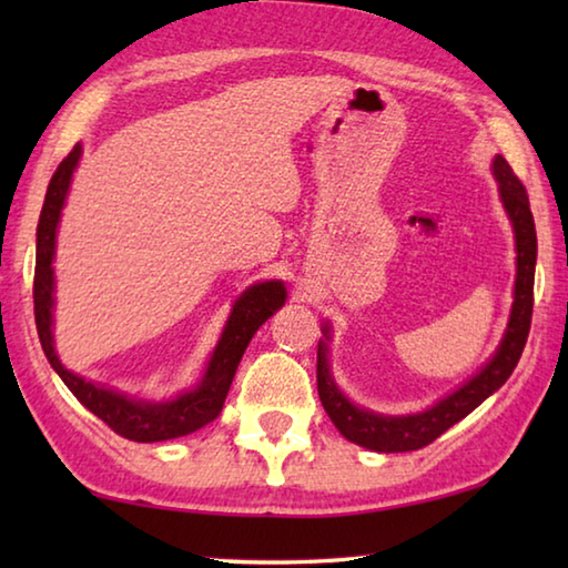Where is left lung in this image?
Segmentation results:
<instances>
[{
  "instance_id": "1",
  "label": "left lung",
  "mask_w": 568,
  "mask_h": 568,
  "mask_svg": "<svg viewBox=\"0 0 568 568\" xmlns=\"http://www.w3.org/2000/svg\"><path fill=\"white\" fill-rule=\"evenodd\" d=\"M494 175L498 180V192L501 203L511 217L514 235H516V287H514V305L508 328L498 351L474 378L464 383L458 390L450 393L444 400H438L434 408L413 413V416H381V413L365 410L353 406L343 396L331 378L328 368V341L331 328L325 325V341H318V396L325 413H328L335 428L341 434L363 448L378 450V454H403V450H418L423 446L446 434V430L466 418L470 410L478 408L491 393L504 386L511 376L518 358H521L524 345L531 328L534 313V271H536V227L531 205H528L526 187L521 180L514 175L508 162L496 155Z\"/></svg>"
}]
</instances>
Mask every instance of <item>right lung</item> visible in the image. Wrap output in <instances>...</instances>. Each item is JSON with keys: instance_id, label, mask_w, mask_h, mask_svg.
Returning <instances> with one entry per match:
<instances>
[{"instance_id": "1", "label": "right lung", "mask_w": 568, "mask_h": 568, "mask_svg": "<svg viewBox=\"0 0 568 568\" xmlns=\"http://www.w3.org/2000/svg\"><path fill=\"white\" fill-rule=\"evenodd\" d=\"M82 148L74 145L70 155H67L60 168L47 185L40 225H37V265H34V321L37 333H40L42 351L50 361L57 376L64 381V386L74 393V398L82 403L84 408L92 410L94 416L102 418L108 426L120 434L122 438L138 440V444H155V440H170L187 436L192 430L207 426L215 420L223 410V403L227 398L230 383L235 378L237 363L243 358L250 338L255 331L271 318V315L285 303V285L281 281H267L250 285L247 291L237 297L233 305V313L225 323V331L220 335L217 348L213 351V358L207 363V371L197 388L190 393H182L175 400L168 403H148L124 396L112 388L98 386V383L84 381L67 371L54 353L52 343V305H54V237H57V223H60V213L70 190L72 172L80 162Z\"/></svg>"}]
</instances>
